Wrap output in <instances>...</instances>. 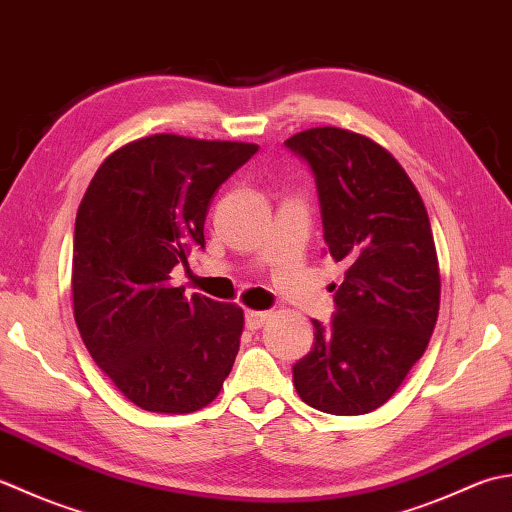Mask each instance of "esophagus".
<instances>
[{
  "mask_svg": "<svg viewBox=\"0 0 512 512\" xmlns=\"http://www.w3.org/2000/svg\"><path fill=\"white\" fill-rule=\"evenodd\" d=\"M267 318H269V314L267 311H254V309H247L245 311V325H247V329H260L267 322Z\"/></svg>",
  "mask_w": 512,
  "mask_h": 512,
  "instance_id": "esophagus-1",
  "label": "esophagus"
}]
</instances>
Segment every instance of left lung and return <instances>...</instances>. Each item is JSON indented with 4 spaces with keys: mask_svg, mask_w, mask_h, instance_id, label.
I'll return each mask as SVG.
<instances>
[{
    "mask_svg": "<svg viewBox=\"0 0 512 512\" xmlns=\"http://www.w3.org/2000/svg\"><path fill=\"white\" fill-rule=\"evenodd\" d=\"M316 179L327 254L347 267L331 325L294 364L296 391L331 415L375 411L429 347L440 267L429 214L402 165L375 141L311 128L285 141Z\"/></svg>",
    "mask_w": 512,
    "mask_h": 512,
    "instance_id": "8db88e82",
    "label": "left lung"
}]
</instances>
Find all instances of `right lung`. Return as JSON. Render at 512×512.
<instances>
[{
	"instance_id": "add662e5",
	"label": "right lung",
	"mask_w": 512,
	"mask_h": 512,
	"mask_svg": "<svg viewBox=\"0 0 512 512\" xmlns=\"http://www.w3.org/2000/svg\"><path fill=\"white\" fill-rule=\"evenodd\" d=\"M256 152L254 143L152 134L112 152L81 198L77 327L99 369L143 411L203 409L232 371L243 309L187 298L170 274L205 247L212 196Z\"/></svg>"
}]
</instances>
